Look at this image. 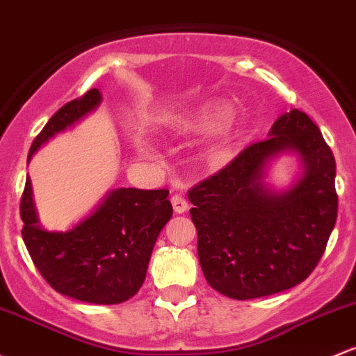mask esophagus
<instances>
[{"label":"esophagus","mask_w":356,"mask_h":356,"mask_svg":"<svg viewBox=\"0 0 356 356\" xmlns=\"http://www.w3.org/2000/svg\"><path fill=\"white\" fill-rule=\"evenodd\" d=\"M172 208H174V211L177 214H182L186 213L187 208H189V204H187L186 197L182 196V194H174V196H172Z\"/></svg>","instance_id":"34e87169"}]
</instances>
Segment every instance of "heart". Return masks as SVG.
<instances>
[{
    "mask_svg": "<svg viewBox=\"0 0 356 356\" xmlns=\"http://www.w3.org/2000/svg\"><path fill=\"white\" fill-rule=\"evenodd\" d=\"M221 118V106H218V104H204V106L187 113L184 118L179 121L177 131H181V134H202V131H208L211 128L216 127L218 121ZM233 128H235V120H233V116H226L216 130L218 145H221L222 140H226V136L232 134ZM140 152H142L143 155H148L150 154V148L142 147Z\"/></svg>",
    "mask_w": 356,
    "mask_h": 356,
    "instance_id": "heart-1",
    "label": "heart"
}]
</instances>
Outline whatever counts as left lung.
I'll use <instances>...</instances> for the list:
<instances>
[{
	"label": "left lung",
	"instance_id": "obj_1",
	"mask_svg": "<svg viewBox=\"0 0 356 356\" xmlns=\"http://www.w3.org/2000/svg\"><path fill=\"white\" fill-rule=\"evenodd\" d=\"M291 151L303 177L286 191L263 182L272 158ZM337 163L306 113L279 116L268 138L187 193L202 273L214 291L247 300L306 280L321 260L338 216Z\"/></svg>",
	"mask_w": 356,
	"mask_h": 356
}]
</instances>
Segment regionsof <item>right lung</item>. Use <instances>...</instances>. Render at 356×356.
I'll list each match as a JSON object with an SVG mask.
<instances>
[{
  "label": "right lung",
  "mask_w": 356,
  "mask_h": 356,
  "mask_svg": "<svg viewBox=\"0 0 356 356\" xmlns=\"http://www.w3.org/2000/svg\"><path fill=\"white\" fill-rule=\"evenodd\" d=\"M101 92L91 89L64 104L33 140L35 152L60 131L99 106ZM167 189L120 187L67 232H47L38 222L26 175L19 202L22 236L35 267L54 291L89 304H120L134 298L145 280L152 250L172 218Z\"/></svg>",
  "instance_id": "obj_1"
}]
</instances>
